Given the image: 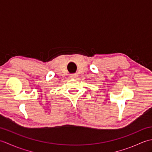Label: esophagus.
I'll use <instances>...</instances> for the list:
<instances>
[{"label":"esophagus","instance_id":"34e87169","mask_svg":"<svg viewBox=\"0 0 152 152\" xmlns=\"http://www.w3.org/2000/svg\"><path fill=\"white\" fill-rule=\"evenodd\" d=\"M70 78H72V79L76 78V74H71V75L70 76Z\"/></svg>","mask_w":152,"mask_h":152}]
</instances>
